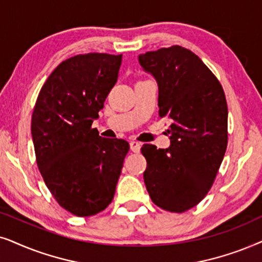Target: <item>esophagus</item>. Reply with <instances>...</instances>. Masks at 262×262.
<instances>
[{
    "instance_id": "34e87169",
    "label": "esophagus",
    "mask_w": 262,
    "mask_h": 262,
    "mask_svg": "<svg viewBox=\"0 0 262 262\" xmlns=\"http://www.w3.org/2000/svg\"><path fill=\"white\" fill-rule=\"evenodd\" d=\"M130 149L132 151H133L134 153H138V152H140V148H141V144L140 142H138V141H130Z\"/></svg>"
}]
</instances>
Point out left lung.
I'll use <instances>...</instances> for the list:
<instances>
[{
  "label": "left lung",
  "instance_id": "left-lung-1",
  "mask_svg": "<svg viewBox=\"0 0 262 262\" xmlns=\"http://www.w3.org/2000/svg\"><path fill=\"white\" fill-rule=\"evenodd\" d=\"M139 63L158 85L159 116L171 122L169 147H141L145 186L157 206L181 213L206 196L224 158V91L206 64L179 45L140 54Z\"/></svg>",
  "mask_w": 262,
  "mask_h": 262
}]
</instances>
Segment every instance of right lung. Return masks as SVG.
I'll use <instances>...</instances> for the list:
<instances>
[{
    "mask_svg": "<svg viewBox=\"0 0 262 262\" xmlns=\"http://www.w3.org/2000/svg\"><path fill=\"white\" fill-rule=\"evenodd\" d=\"M122 55H78L57 66L41 87L32 115L38 169L64 210L99 213L113 201L129 144L92 129L118 78Z\"/></svg>",
    "mask_w": 262,
    "mask_h": 262,
    "instance_id": "add662e5",
    "label": "right lung"
}]
</instances>
